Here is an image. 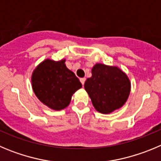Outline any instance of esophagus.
<instances>
[{"mask_svg": "<svg viewBox=\"0 0 161 161\" xmlns=\"http://www.w3.org/2000/svg\"><path fill=\"white\" fill-rule=\"evenodd\" d=\"M80 82H81L82 85H84V84H85V77H84V78H80Z\"/></svg>", "mask_w": 161, "mask_h": 161, "instance_id": "esophagus-1", "label": "esophagus"}]
</instances>
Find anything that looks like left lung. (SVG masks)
Instances as JSON below:
<instances>
[{"instance_id": "left-lung-1", "label": "left lung", "mask_w": 161, "mask_h": 161, "mask_svg": "<svg viewBox=\"0 0 161 161\" xmlns=\"http://www.w3.org/2000/svg\"><path fill=\"white\" fill-rule=\"evenodd\" d=\"M85 88L94 108L106 114L126 102L130 92V81L120 69L97 64L92 69V76L85 81Z\"/></svg>"}]
</instances>
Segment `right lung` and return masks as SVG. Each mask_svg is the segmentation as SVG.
I'll use <instances>...</instances> for the list:
<instances>
[{
  "label": "right lung",
  "instance_id": "obj_1",
  "mask_svg": "<svg viewBox=\"0 0 161 161\" xmlns=\"http://www.w3.org/2000/svg\"><path fill=\"white\" fill-rule=\"evenodd\" d=\"M64 62V60H45L32 75L34 93L41 102L54 110L67 107L73 94L82 87L79 79L66 67Z\"/></svg>",
  "mask_w": 161,
  "mask_h": 161
}]
</instances>
